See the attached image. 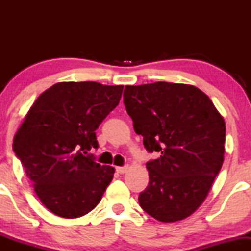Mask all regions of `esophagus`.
Wrapping results in <instances>:
<instances>
[{
	"label": "esophagus",
	"mask_w": 251,
	"mask_h": 251,
	"mask_svg": "<svg viewBox=\"0 0 251 251\" xmlns=\"http://www.w3.org/2000/svg\"><path fill=\"white\" fill-rule=\"evenodd\" d=\"M116 170H117V172H119V174L123 175V174H125L126 171H127L128 166L127 165H125V166H117Z\"/></svg>",
	"instance_id": "obj_1"
}]
</instances>
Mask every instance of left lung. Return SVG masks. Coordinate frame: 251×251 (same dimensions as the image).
Masks as SVG:
<instances>
[{"mask_svg": "<svg viewBox=\"0 0 251 251\" xmlns=\"http://www.w3.org/2000/svg\"><path fill=\"white\" fill-rule=\"evenodd\" d=\"M124 103L144 146L149 185L139 204L157 221L189 217L208 196L224 160L226 123L200 88L185 83L126 86Z\"/></svg>", "mask_w": 251, "mask_h": 251, "instance_id": "left-lung-1", "label": "left lung"}]
</instances>
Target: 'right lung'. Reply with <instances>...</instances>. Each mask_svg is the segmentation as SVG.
Returning <instances> with one entry per match:
<instances>
[{
	"mask_svg": "<svg viewBox=\"0 0 251 251\" xmlns=\"http://www.w3.org/2000/svg\"><path fill=\"white\" fill-rule=\"evenodd\" d=\"M124 86L57 82L35 100L14 137L13 149L50 211L77 218L92 211L113 179L114 168L87 152L96 129L117 107Z\"/></svg>",
	"mask_w": 251,
	"mask_h": 251,
	"instance_id": "1",
	"label": "right lung"
}]
</instances>
